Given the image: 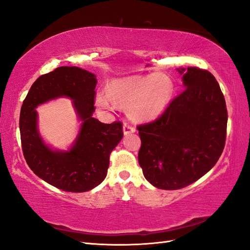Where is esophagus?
Segmentation results:
<instances>
[{
  "mask_svg": "<svg viewBox=\"0 0 250 250\" xmlns=\"http://www.w3.org/2000/svg\"><path fill=\"white\" fill-rule=\"evenodd\" d=\"M123 132H124L125 135L129 134V133H133V132H135V128L133 126L129 125L128 123H124V125H123Z\"/></svg>",
  "mask_w": 250,
  "mask_h": 250,
  "instance_id": "1",
  "label": "esophagus"
}]
</instances>
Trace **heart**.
<instances>
[{"label":"heart","mask_w":250,"mask_h":250,"mask_svg":"<svg viewBox=\"0 0 250 250\" xmlns=\"http://www.w3.org/2000/svg\"><path fill=\"white\" fill-rule=\"evenodd\" d=\"M174 92L173 81L167 75L154 74L129 76L112 80L108 93L97 94L96 103L103 109H111L115 103L127 106L133 120L154 119L168 106Z\"/></svg>","instance_id":"b5f03b06"}]
</instances>
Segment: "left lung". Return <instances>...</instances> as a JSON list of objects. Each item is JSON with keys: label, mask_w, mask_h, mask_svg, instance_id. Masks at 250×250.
I'll list each match as a JSON object with an SVG mask.
<instances>
[{"label": "left lung", "mask_w": 250, "mask_h": 250, "mask_svg": "<svg viewBox=\"0 0 250 250\" xmlns=\"http://www.w3.org/2000/svg\"><path fill=\"white\" fill-rule=\"evenodd\" d=\"M177 71L186 89L161 117L137 127L143 174L162 190L183 188L207 174L226 139L228 109L215 77L199 67Z\"/></svg>", "instance_id": "1"}]
</instances>
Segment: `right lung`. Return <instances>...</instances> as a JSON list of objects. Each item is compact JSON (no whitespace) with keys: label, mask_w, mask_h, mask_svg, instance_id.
Here are the masks:
<instances>
[{"label":"right lung","mask_w":250,"mask_h":250,"mask_svg":"<svg viewBox=\"0 0 250 250\" xmlns=\"http://www.w3.org/2000/svg\"><path fill=\"white\" fill-rule=\"evenodd\" d=\"M96 75L77 66H60L36 79L22 102L20 131L22 153L34 174L59 190L81 193L106 177L111 151L123 138L121 122L101 123L95 111ZM60 96L70 97L81 120L80 133L67 151L53 150L37 128L39 104Z\"/></svg>","instance_id":"right-lung-1"}]
</instances>
